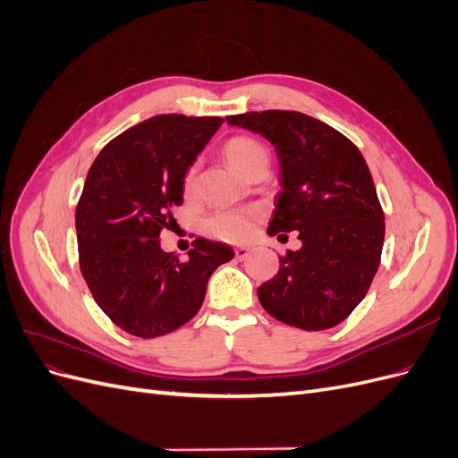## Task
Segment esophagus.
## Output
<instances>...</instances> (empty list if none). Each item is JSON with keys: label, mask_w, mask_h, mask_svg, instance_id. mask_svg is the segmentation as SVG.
Returning a JSON list of instances; mask_svg holds the SVG:
<instances>
[{"label": "esophagus", "mask_w": 458, "mask_h": 458, "mask_svg": "<svg viewBox=\"0 0 458 458\" xmlns=\"http://www.w3.org/2000/svg\"><path fill=\"white\" fill-rule=\"evenodd\" d=\"M250 248H248V246H237V248H234V258H237V259H246L248 256H250Z\"/></svg>", "instance_id": "1"}]
</instances>
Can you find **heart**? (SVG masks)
I'll list each match as a JSON object with an SVG mask.
<instances>
[{"instance_id":"b5f03b06","label":"heart","mask_w":458,"mask_h":458,"mask_svg":"<svg viewBox=\"0 0 458 458\" xmlns=\"http://www.w3.org/2000/svg\"><path fill=\"white\" fill-rule=\"evenodd\" d=\"M224 155L231 164L233 170H237L241 175L250 174L258 164L267 162V152L250 137H233L231 141L225 143ZM197 185V165L189 168L185 175V191H192ZM258 217L256 210H224L217 212L210 221H208V229H210L216 237L224 241H242L250 237L254 229V221Z\"/></svg>"}]
</instances>
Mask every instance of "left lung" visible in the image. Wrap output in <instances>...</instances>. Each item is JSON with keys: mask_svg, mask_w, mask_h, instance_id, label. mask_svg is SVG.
<instances>
[{"mask_svg": "<svg viewBox=\"0 0 458 458\" xmlns=\"http://www.w3.org/2000/svg\"><path fill=\"white\" fill-rule=\"evenodd\" d=\"M259 133L281 162L271 237L298 231L301 248L279 258L258 288L271 317L303 330L340 325L361 301L380 266L384 212L369 165L348 137L296 110L227 116Z\"/></svg>", "mask_w": 458, "mask_h": 458, "instance_id": "1", "label": "left lung"}]
</instances>
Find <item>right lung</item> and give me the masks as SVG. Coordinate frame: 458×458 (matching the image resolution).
<instances>
[{
  "label": "right lung",
  "mask_w": 458,
  "mask_h": 458,
  "mask_svg": "<svg viewBox=\"0 0 458 458\" xmlns=\"http://www.w3.org/2000/svg\"><path fill=\"white\" fill-rule=\"evenodd\" d=\"M219 116H152L105 145L76 206L80 271L105 315L128 335L157 338L191 321L231 246L197 239L187 259L160 248L183 204L189 165Z\"/></svg>",
  "instance_id": "obj_1"
}]
</instances>
